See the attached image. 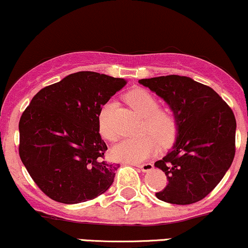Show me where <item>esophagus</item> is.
<instances>
[{"instance_id":"34e87169","label":"esophagus","mask_w":248,"mask_h":248,"mask_svg":"<svg viewBox=\"0 0 248 248\" xmlns=\"http://www.w3.org/2000/svg\"><path fill=\"white\" fill-rule=\"evenodd\" d=\"M136 167H138L142 172H149V171H152V170L154 169V164H152V163L139 164V166H136Z\"/></svg>"}]
</instances>
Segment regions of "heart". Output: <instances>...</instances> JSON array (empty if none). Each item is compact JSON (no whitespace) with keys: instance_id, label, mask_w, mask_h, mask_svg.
Here are the masks:
<instances>
[{"instance_id":"heart-1","label":"heart","mask_w":248,"mask_h":248,"mask_svg":"<svg viewBox=\"0 0 248 248\" xmlns=\"http://www.w3.org/2000/svg\"><path fill=\"white\" fill-rule=\"evenodd\" d=\"M126 100L132 108L146 120V129L152 135L139 139H124L114 144L110 150L116 161L138 164L146 161L157 150L158 142L170 143L177 134V120L175 115L166 110H160V102L152 93L144 90H133L126 95ZM115 102L109 101L99 113V130L107 140H114L118 135L113 122Z\"/></svg>"}]
</instances>
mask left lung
I'll return each instance as SVG.
<instances>
[{"label":"left lung","instance_id":"obj_1","mask_svg":"<svg viewBox=\"0 0 248 248\" xmlns=\"http://www.w3.org/2000/svg\"><path fill=\"white\" fill-rule=\"evenodd\" d=\"M139 82L167 102L178 124L172 148L155 162L168 179L156 197L178 205L196 203L218 186L231 167L234 114L211 87L189 77L162 76Z\"/></svg>","mask_w":248,"mask_h":248}]
</instances>
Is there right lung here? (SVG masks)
Wrapping results in <instances>:
<instances>
[{
  "mask_svg": "<svg viewBox=\"0 0 248 248\" xmlns=\"http://www.w3.org/2000/svg\"><path fill=\"white\" fill-rule=\"evenodd\" d=\"M127 81L91 71L42 88L19 120V156L31 178L53 201L78 204L106 192L119 164L104 158L101 107Z\"/></svg>",
  "mask_w": 248,
  "mask_h": 248,
  "instance_id": "obj_1",
  "label": "right lung"
}]
</instances>
